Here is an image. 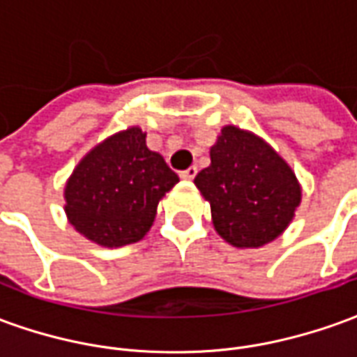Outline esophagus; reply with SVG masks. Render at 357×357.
Returning <instances> with one entry per match:
<instances>
[{
  "label": "esophagus",
  "instance_id": "obj_1",
  "mask_svg": "<svg viewBox=\"0 0 357 357\" xmlns=\"http://www.w3.org/2000/svg\"><path fill=\"white\" fill-rule=\"evenodd\" d=\"M196 174H198V169L192 165V167H188L186 171H183V173H181V178H184V181H192Z\"/></svg>",
  "mask_w": 357,
  "mask_h": 357
}]
</instances>
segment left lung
Here are the masks:
<instances>
[{
	"label": "left lung",
	"mask_w": 357,
	"mask_h": 357,
	"mask_svg": "<svg viewBox=\"0 0 357 357\" xmlns=\"http://www.w3.org/2000/svg\"><path fill=\"white\" fill-rule=\"evenodd\" d=\"M211 165L194 184L211 206L215 231L236 248H259L280 236L302 188L294 171L259 136L223 126L209 150Z\"/></svg>",
	"instance_id": "8db88e82"
}]
</instances>
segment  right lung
Masks as SVG:
<instances>
[{
  "label": "right lung",
  "instance_id": "obj_1",
  "mask_svg": "<svg viewBox=\"0 0 357 357\" xmlns=\"http://www.w3.org/2000/svg\"><path fill=\"white\" fill-rule=\"evenodd\" d=\"M178 183L138 126L86 153L65 186V213L86 238L105 248L134 244L150 231L159 199Z\"/></svg>",
  "mask_w": 357,
  "mask_h": 357
}]
</instances>
